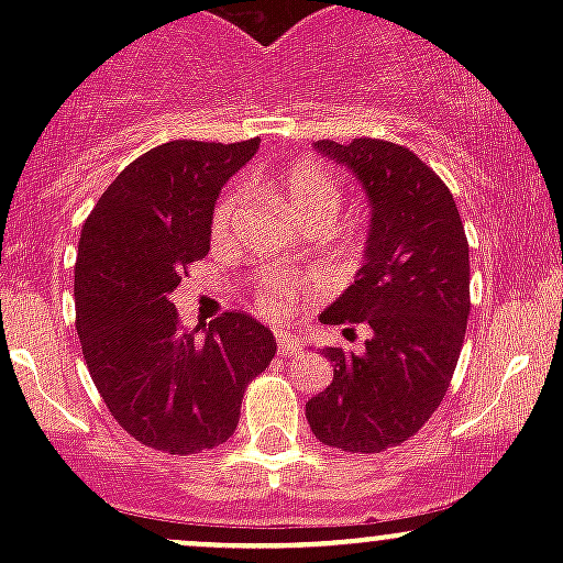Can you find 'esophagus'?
<instances>
[{
  "label": "esophagus",
  "instance_id": "34e87169",
  "mask_svg": "<svg viewBox=\"0 0 563 563\" xmlns=\"http://www.w3.org/2000/svg\"><path fill=\"white\" fill-rule=\"evenodd\" d=\"M277 351H280L283 356L302 354V343H299V338H294V334L280 332V334H277Z\"/></svg>",
  "mask_w": 563,
  "mask_h": 563
}]
</instances>
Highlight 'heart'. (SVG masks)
Here are the masks:
<instances>
[{
    "label": "heart",
    "mask_w": 563,
    "mask_h": 563,
    "mask_svg": "<svg viewBox=\"0 0 563 563\" xmlns=\"http://www.w3.org/2000/svg\"><path fill=\"white\" fill-rule=\"evenodd\" d=\"M280 192L286 198V207L291 212V218H302L310 212H338L340 207V185L338 176L329 172L327 166L313 161H302L291 168V172L283 174L280 179ZM242 203V187L234 185L223 192V198L218 201L212 212V231L214 234H223L229 229V223L234 220L236 209ZM313 291V283L308 280H266L264 291H261L258 305L264 313L269 316H291L297 313L299 302H302L308 294Z\"/></svg>",
    "instance_id": "1"
}]
</instances>
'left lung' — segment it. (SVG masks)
<instances>
[{"instance_id":"obj_1","label":"left lung","mask_w":563,"mask_h":563,"mask_svg":"<svg viewBox=\"0 0 563 563\" xmlns=\"http://www.w3.org/2000/svg\"><path fill=\"white\" fill-rule=\"evenodd\" d=\"M371 203L356 280L321 313L365 323V351L327 349L334 378L305 402L316 439L373 455L411 439L441 406L468 323V242L450 187L406 146L318 141ZM349 332V329H345Z\"/></svg>"}]
</instances>
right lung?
Instances as JSON below:
<instances>
[{
  "mask_svg": "<svg viewBox=\"0 0 563 563\" xmlns=\"http://www.w3.org/2000/svg\"><path fill=\"white\" fill-rule=\"evenodd\" d=\"M258 144L155 146L108 185L81 229L76 329L89 376L111 417L168 455L229 441L245 387L277 351L253 316L223 313L196 334L172 302L187 266L209 253L220 190Z\"/></svg>",
  "mask_w": 563,
  "mask_h": 563,
  "instance_id": "right-lung-1",
  "label": "right lung"
}]
</instances>
